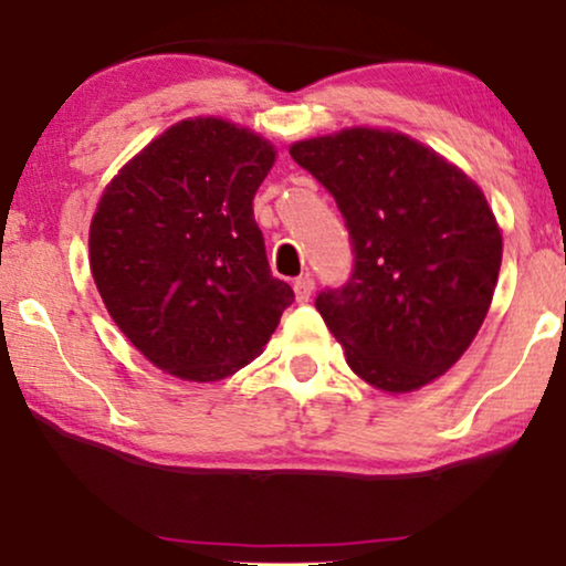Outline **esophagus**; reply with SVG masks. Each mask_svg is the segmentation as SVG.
Wrapping results in <instances>:
<instances>
[{"label": "esophagus", "instance_id": "34e87169", "mask_svg": "<svg viewBox=\"0 0 566 566\" xmlns=\"http://www.w3.org/2000/svg\"><path fill=\"white\" fill-rule=\"evenodd\" d=\"M311 295H313V276L311 274L297 276L295 279V297H297V303H307V300H311Z\"/></svg>", "mask_w": 566, "mask_h": 566}]
</instances>
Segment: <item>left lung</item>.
<instances>
[{
    "instance_id": "left-lung-1",
    "label": "left lung",
    "mask_w": 566,
    "mask_h": 566,
    "mask_svg": "<svg viewBox=\"0 0 566 566\" xmlns=\"http://www.w3.org/2000/svg\"><path fill=\"white\" fill-rule=\"evenodd\" d=\"M336 200L353 245L316 307L347 366L384 391L447 374L489 313L502 232L473 180L399 133L353 130L290 148Z\"/></svg>"
}]
</instances>
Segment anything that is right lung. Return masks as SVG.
Segmentation results:
<instances>
[{
	"instance_id": "right-lung-1",
	"label": "right lung",
	"mask_w": 566,
	"mask_h": 566,
	"mask_svg": "<svg viewBox=\"0 0 566 566\" xmlns=\"http://www.w3.org/2000/svg\"><path fill=\"white\" fill-rule=\"evenodd\" d=\"M274 156L224 119H185L104 190L88 238L93 282L156 368L188 381L232 376L295 300L271 276L253 217Z\"/></svg>"
}]
</instances>
